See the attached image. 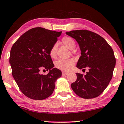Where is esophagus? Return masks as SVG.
Returning <instances> with one entry per match:
<instances>
[{"label":"esophagus","mask_w":124,"mask_h":124,"mask_svg":"<svg viewBox=\"0 0 124 124\" xmlns=\"http://www.w3.org/2000/svg\"><path fill=\"white\" fill-rule=\"evenodd\" d=\"M68 73H65V72H62V76H67V75H68Z\"/></svg>","instance_id":"esophagus-1"}]
</instances>
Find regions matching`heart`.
Segmentation results:
<instances>
[{"label": "heart", "instance_id": "heart-1", "mask_svg": "<svg viewBox=\"0 0 124 124\" xmlns=\"http://www.w3.org/2000/svg\"><path fill=\"white\" fill-rule=\"evenodd\" d=\"M62 43L67 48L72 50L75 47V41L70 37H64L62 39ZM57 46L54 44L49 51V55L52 58H55L56 56ZM74 64L75 61L73 60H60L55 62V67L59 70L64 72H68L71 70Z\"/></svg>", "mask_w": 124, "mask_h": 124}]
</instances>
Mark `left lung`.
Masks as SVG:
<instances>
[{
    "label": "left lung",
    "instance_id": "obj_1",
    "mask_svg": "<svg viewBox=\"0 0 124 124\" xmlns=\"http://www.w3.org/2000/svg\"><path fill=\"white\" fill-rule=\"evenodd\" d=\"M66 34L75 39L80 46L81 56L76 67L80 70L89 68L85 75L76 73V81L71 84L72 90L83 99L98 97L113 76L116 65L113 49L102 37L90 31H71Z\"/></svg>",
    "mask_w": 124,
    "mask_h": 124
}]
</instances>
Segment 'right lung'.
I'll return each mask as SVG.
<instances>
[{"instance_id": "1", "label": "right lung", "mask_w": 124, "mask_h": 124, "mask_svg": "<svg viewBox=\"0 0 124 124\" xmlns=\"http://www.w3.org/2000/svg\"><path fill=\"white\" fill-rule=\"evenodd\" d=\"M62 32L41 27L32 28L11 48L9 63L12 76L21 92L28 98L36 100L46 99L52 94L56 80L62 76V71L54 68L49 55L50 49ZM45 69L49 73L40 74L39 71Z\"/></svg>"}]
</instances>
